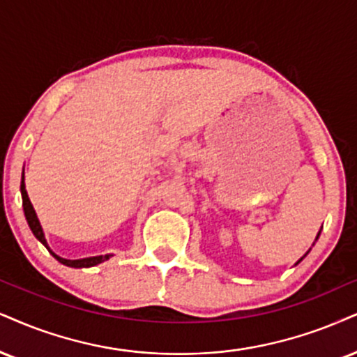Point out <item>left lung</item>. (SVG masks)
<instances>
[{
  "label": "left lung",
  "mask_w": 357,
  "mask_h": 357,
  "mask_svg": "<svg viewBox=\"0 0 357 357\" xmlns=\"http://www.w3.org/2000/svg\"><path fill=\"white\" fill-rule=\"evenodd\" d=\"M319 233H321V231H319ZM319 233H318V236H316V240L319 238ZM307 253H310V252H307ZM307 253H306V255H307ZM306 255H305V257H306ZM305 257H303V258H305ZM303 258H301V259H303ZM301 259H300V261H301ZM300 261H298V263H300Z\"/></svg>",
  "instance_id": "1"
}]
</instances>
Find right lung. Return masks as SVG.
<instances>
[{
  "label": "right lung",
  "mask_w": 357,
  "mask_h": 357,
  "mask_svg": "<svg viewBox=\"0 0 357 357\" xmlns=\"http://www.w3.org/2000/svg\"><path fill=\"white\" fill-rule=\"evenodd\" d=\"M21 197H23V210H24V217H26V222H28V225L31 228V231H33V235L36 236V238L41 241V243L46 246L47 252H50L52 257H54L57 261L63 263L66 266H71V268H91V266H96L99 265V263L105 261V259H109L112 257V255H99V257H89V258H79V259H66V258H61L59 255H56L52 250L50 248V245H47L46 241V236H44V231H43V227L41 223H39V218L36 212H34L33 205H31V200L28 197V192H26V185H24V170H23V177H21Z\"/></svg>",
  "instance_id": "obj_1"
}]
</instances>
